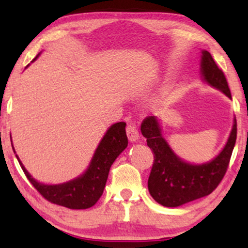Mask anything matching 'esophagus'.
<instances>
[{"mask_svg": "<svg viewBox=\"0 0 248 248\" xmlns=\"http://www.w3.org/2000/svg\"><path fill=\"white\" fill-rule=\"evenodd\" d=\"M127 136L128 139H129L130 142H136L139 140V138H140V135H139V130L138 128L135 126H128L127 127Z\"/></svg>", "mask_w": 248, "mask_h": 248, "instance_id": "1", "label": "esophagus"}]
</instances>
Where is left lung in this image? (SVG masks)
Instances as JSON below:
<instances>
[{
  "label": "left lung",
  "mask_w": 248,
  "mask_h": 248,
  "mask_svg": "<svg viewBox=\"0 0 248 248\" xmlns=\"http://www.w3.org/2000/svg\"><path fill=\"white\" fill-rule=\"evenodd\" d=\"M199 75L202 81L232 99L223 71L219 70L211 53L201 51ZM141 133L154 153V164L148 179L150 196L161 205L177 207L210 195L223 179L237 139V121L233 119L229 139L220 153L211 161L196 164L182 160L162 135L161 119L148 116L141 124Z\"/></svg>",
  "instance_id": "1"
}]
</instances>
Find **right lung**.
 Wrapping results in <instances>:
<instances>
[{
	"label": "right lung",
	"mask_w": 248,
	"mask_h": 248,
	"mask_svg": "<svg viewBox=\"0 0 248 248\" xmlns=\"http://www.w3.org/2000/svg\"><path fill=\"white\" fill-rule=\"evenodd\" d=\"M41 53L39 52L31 62H35ZM127 146L126 124L118 122L112 124L99 142L86 170L81 175L58 184H45L33 178L17 156L14 146L13 150L16 154V158L21 164L25 176L43 197L57 205L69 207L72 210H84L92 207L101 197L110 167Z\"/></svg>",
	"instance_id": "1"
}]
</instances>
